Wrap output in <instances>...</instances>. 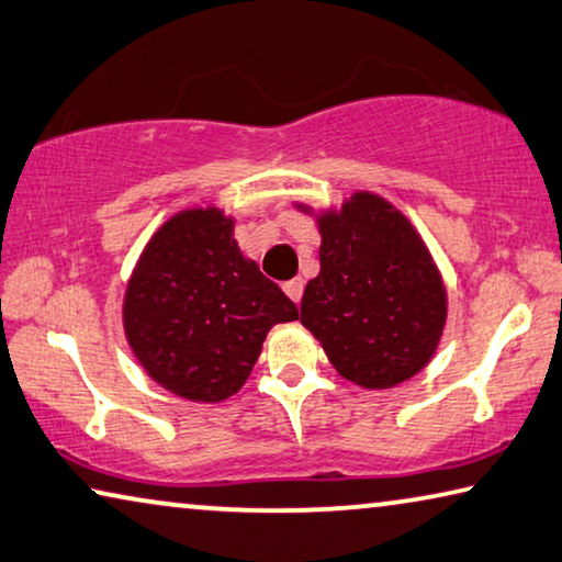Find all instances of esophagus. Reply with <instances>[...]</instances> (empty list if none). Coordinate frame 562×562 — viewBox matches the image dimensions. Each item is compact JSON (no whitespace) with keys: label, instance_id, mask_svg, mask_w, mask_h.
I'll return each mask as SVG.
<instances>
[{"label":"esophagus","instance_id":"obj_1","mask_svg":"<svg viewBox=\"0 0 562 562\" xmlns=\"http://www.w3.org/2000/svg\"><path fill=\"white\" fill-rule=\"evenodd\" d=\"M282 290L288 292V297H290L292 302H300V300H302V290H305V280H302V278H295V280L284 282V284H282Z\"/></svg>","mask_w":562,"mask_h":562}]
</instances>
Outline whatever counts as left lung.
<instances>
[{"instance_id": "left-lung-1", "label": "left lung", "mask_w": 562, "mask_h": 562, "mask_svg": "<svg viewBox=\"0 0 562 562\" xmlns=\"http://www.w3.org/2000/svg\"><path fill=\"white\" fill-rule=\"evenodd\" d=\"M317 227L319 274L302 295L300 323L355 385L387 390L417 375L448 319V292L423 237L372 192L317 215Z\"/></svg>"}]
</instances>
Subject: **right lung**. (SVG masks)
<instances>
[{
	"label": "right lung",
	"instance_id": "1",
	"mask_svg": "<svg viewBox=\"0 0 562 562\" xmlns=\"http://www.w3.org/2000/svg\"><path fill=\"white\" fill-rule=\"evenodd\" d=\"M297 307L239 252L235 220L217 207L177 212L142 249L127 282V342L157 385L222 403L252 372L267 333Z\"/></svg>",
	"mask_w": 562,
	"mask_h": 562
}]
</instances>
